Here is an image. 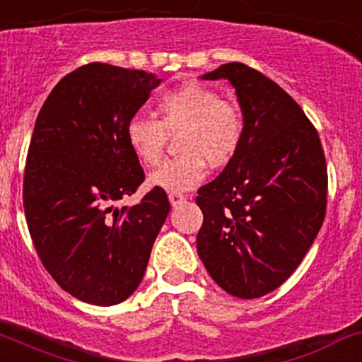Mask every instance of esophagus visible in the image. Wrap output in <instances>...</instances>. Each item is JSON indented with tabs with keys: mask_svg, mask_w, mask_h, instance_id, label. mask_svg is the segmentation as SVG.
Masks as SVG:
<instances>
[{
	"mask_svg": "<svg viewBox=\"0 0 362 362\" xmlns=\"http://www.w3.org/2000/svg\"><path fill=\"white\" fill-rule=\"evenodd\" d=\"M168 199H170L171 206H178V204L184 203L185 196H184V194H180V192H170Z\"/></svg>",
	"mask_w": 362,
	"mask_h": 362,
	"instance_id": "34e87169",
	"label": "esophagus"
}]
</instances>
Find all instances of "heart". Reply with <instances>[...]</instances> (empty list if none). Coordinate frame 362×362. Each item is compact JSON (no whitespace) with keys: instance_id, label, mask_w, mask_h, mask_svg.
<instances>
[{"instance_id":"heart-1","label":"heart","mask_w":362,"mask_h":362,"mask_svg":"<svg viewBox=\"0 0 362 362\" xmlns=\"http://www.w3.org/2000/svg\"><path fill=\"white\" fill-rule=\"evenodd\" d=\"M161 119L135 114L127 124V142L146 165H156L170 133L178 130L182 154L149 175V185L168 192L187 191L203 180L206 161L223 168L238 156L245 140V116L238 104L201 81H184L158 98Z\"/></svg>"}]
</instances>
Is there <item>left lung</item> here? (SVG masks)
I'll use <instances>...</instances> for the list:
<instances>
[{"mask_svg": "<svg viewBox=\"0 0 362 362\" xmlns=\"http://www.w3.org/2000/svg\"><path fill=\"white\" fill-rule=\"evenodd\" d=\"M203 79L234 86L245 140L226 170L197 191V253L222 290L258 298L296 271L325 222V151L302 107L262 72L230 62Z\"/></svg>", "mask_w": 362, "mask_h": 362, "instance_id": "left-lung-1", "label": "left lung"}]
</instances>
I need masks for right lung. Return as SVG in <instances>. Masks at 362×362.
<instances>
[{
    "label": "right lung",
    "instance_id": "right-lung-1",
    "mask_svg": "<svg viewBox=\"0 0 362 362\" xmlns=\"http://www.w3.org/2000/svg\"><path fill=\"white\" fill-rule=\"evenodd\" d=\"M159 83L146 71L86 64L57 83L37 114L25 220L45 269L81 302L116 305L139 288L170 213L158 187L135 206H112L146 178L127 124Z\"/></svg>",
    "mask_w": 362,
    "mask_h": 362
}]
</instances>
